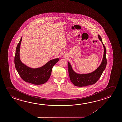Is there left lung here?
<instances>
[{
    "mask_svg": "<svg viewBox=\"0 0 122 122\" xmlns=\"http://www.w3.org/2000/svg\"><path fill=\"white\" fill-rule=\"evenodd\" d=\"M98 36L104 47V54L102 62L97 69L93 72L88 74H77L74 71L69 62H68V73L69 77L71 82L75 86L83 87L92 85L95 83L100 79L106 68L107 64L106 48L102 42L101 36L99 35H98Z\"/></svg>",
    "mask_w": 122,
    "mask_h": 122,
    "instance_id": "obj_1",
    "label": "left lung"
}]
</instances>
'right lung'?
I'll list each match as a JSON object with an SVG mask.
<instances>
[{
  "label": "right lung",
  "mask_w": 122,
  "mask_h": 122,
  "mask_svg": "<svg viewBox=\"0 0 122 122\" xmlns=\"http://www.w3.org/2000/svg\"><path fill=\"white\" fill-rule=\"evenodd\" d=\"M22 40V36L16 47L14 57V64L16 71L25 82L36 85L44 84L50 78L52 68L59 61V59L56 58L50 60L40 68H33L29 67L20 60V52Z\"/></svg>",
  "instance_id": "add662e5"
}]
</instances>
